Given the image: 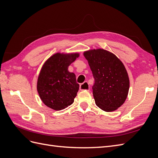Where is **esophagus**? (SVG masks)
I'll return each instance as SVG.
<instances>
[{"instance_id": "obj_1", "label": "esophagus", "mask_w": 158, "mask_h": 158, "mask_svg": "<svg viewBox=\"0 0 158 158\" xmlns=\"http://www.w3.org/2000/svg\"><path fill=\"white\" fill-rule=\"evenodd\" d=\"M80 89L82 91H83V90L89 91V85L86 82H85L80 85Z\"/></svg>"}]
</instances>
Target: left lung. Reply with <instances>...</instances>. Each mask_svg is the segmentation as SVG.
Listing matches in <instances>:
<instances>
[{
	"label": "left lung",
	"mask_w": 158,
	"mask_h": 158,
	"mask_svg": "<svg viewBox=\"0 0 158 158\" xmlns=\"http://www.w3.org/2000/svg\"><path fill=\"white\" fill-rule=\"evenodd\" d=\"M94 78L93 95L103 111H115L125 103L130 81L123 63L112 52L103 49L84 52Z\"/></svg>",
	"instance_id": "left-lung-1"
}]
</instances>
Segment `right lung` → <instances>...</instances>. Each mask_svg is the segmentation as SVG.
Instances as JSON below:
<instances>
[{
  "mask_svg": "<svg viewBox=\"0 0 158 158\" xmlns=\"http://www.w3.org/2000/svg\"><path fill=\"white\" fill-rule=\"evenodd\" d=\"M79 56L78 52H56L45 62L38 76L37 90L46 106L60 111L74 102L79 84L68 69Z\"/></svg>",
  "mask_w": 158,
  "mask_h": 158,
  "instance_id": "right-lung-1",
  "label": "right lung"
}]
</instances>
